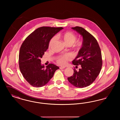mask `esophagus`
I'll list each match as a JSON object with an SVG mask.
<instances>
[{"label":"esophagus","instance_id":"34e87169","mask_svg":"<svg viewBox=\"0 0 120 120\" xmlns=\"http://www.w3.org/2000/svg\"><path fill=\"white\" fill-rule=\"evenodd\" d=\"M59 68H60V69H63L65 68V67H60Z\"/></svg>","mask_w":120,"mask_h":120}]
</instances>
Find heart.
I'll return each mask as SVG.
<instances>
[{"instance_id": "1", "label": "heart", "mask_w": 120, "mask_h": 120, "mask_svg": "<svg viewBox=\"0 0 120 120\" xmlns=\"http://www.w3.org/2000/svg\"><path fill=\"white\" fill-rule=\"evenodd\" d=\"M58 36L63 39L65 43L67 45H72L75 42V46L78 49L80 48L82 45V41L81 40H78L75 41L76 39V36L73 33L67 31L64 32L62 34H58ZM55 40V37H53L50 40L49 44V47L50 48L52 45L54 41ZM71 56L68 54H64L59 56L57 57V62L59 65L64 66L67 64L68 62L71 59Z\"/></svg>"}]
</instances>
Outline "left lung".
Returning <instances> with one entry per match:
<instances>
[{
    "label": "left lung",
    "instance_id": "8db88e82",
    "mask_svg": "<svg viewBox=\"0 0 120 120\" xmlns=\"http://www.w3.org/2000/svg\"><path fill=\"white\" fill-rule=\"evenodd\" d=\"M71 28L83 37L82 46L73 65H80L79 71L74 69L73 75L68 77L69 82L77 88L89 86L97 78L102 68L103 61L100 47L96 39L85 29L75 26Z\"/></svg>",
    "mask_w": 120,
    "mask_h": 120
}]
</instances>
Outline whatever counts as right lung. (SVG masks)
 <instances>
[{"instance_id":"obj_1","label":"right lung","mask_w":120,"mask_h":120,"mask_svg":"<svg viewBox=\"0 0 120 120\" xmlns=\"http://www.w3.org/2000/svg\"><path fill=\"white\" fill-rule=\"evenodd\" d=\"M63 29L42 26L36 29L23 41L19 54V68L31 86L38 88L45 85L59 68L51 63L45 68L40 59L48 49L50 40Z\"/></svg>"}]
</instances>
